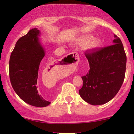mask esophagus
<instances>
[{"label":"esophagus","mask_w":134,"mask_h":134,"mask_svg":"<svg viewBox=\"0 0 134 134\" xmlns=\"http://www.w3.org/2000/svg\"><path fill=\"white\" fill-rule=\"evenodd\" d=\"M79 60V55L76 52H73L66 55L65 57L63 58L62 62L60 66L61 67H64V70H65V71L67 72L73 71L76 69Z\"/></svg>","instance_id":"obj_1"}]
</instances>
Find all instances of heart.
Wrapping results in <instances>:
<instances>
[{
	"instance_id": "1",
	"label": "heart",
	"mask_w": 134,
	"mask_h": 134,
	"mask_svg": "<svg viewBox=\"0 0 134 134\" xmlns=\"http://www.w3.org/2000/svg\"><path fill=\"white\" fill-rule=\"evenodd\" d=\"M76 44L81 47H84L89 44L88 48L90 50H96L102 46L103 40L101 39L94 40L93 35H86L76 39Z\"/></svg>"
}]
</instances>
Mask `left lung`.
<instances>
[{
  "label": "left lung",
  "mask_w": 134,
  "mask_h": 134,
  "mask_svg": "<svg viewBox=\"0 0 134 134\" xmlns=\"http://www.w3.org/2000/svg\"><path fill=\"white\" fill-rule=\"evenodd\" d=\"M113 44L85 53L90 71L82 76L81 98L92 105H100L113 99L124 82L127 57L121 41L114 35Z\"/></svg>",
  "instance_id": "8db88e82"
}]
</instances>
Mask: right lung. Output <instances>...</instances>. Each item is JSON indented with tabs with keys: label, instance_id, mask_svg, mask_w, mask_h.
Here are the masks:
<instances>
[{
	"label": "right lung",
	"instance_id": "obj_1",
	"mask_svg": "<svg viewBox=\"0 0 134 134\" xmlns=\"http://www.w3.org/2000/svg\"><path fill=\"white\" fill-rule=\"evenodd\" d=\"M40 35V30L33 28L18 40L10 57L9 77L14 90L22 100L34 107H45L50 102L38 94L37 87L40 64L45 55ZM53 67H47L44 74H50Z\"/></svg>",
	"mask_w": 134,
	"mask_h": 134
}]
</instances>
